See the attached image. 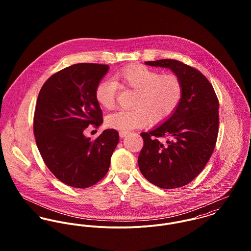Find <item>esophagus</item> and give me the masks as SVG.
<instances>
[{
    "label": "esophagus",
    "instance_id": "1",
    "mask_svg": "<svg viewBox=\"0 0 251 251\" xmlns=\"http://www.w3.org/2000/svg\"><path fill=\"white\" fill-rule=\"evenodd\" d=\"M119 134H120V137H121V138H124V137H126V136L127 135V132H123V131H121Z\"/></svg>",
    "mask_w": 251,
    "mask_h": 251
}]
</instances>
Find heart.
<instances>
[{"mask_svg":"<svg viewBox=\"0 0 251 251\" xmlns=\"http://www.w3.org/2000/svg\"><path fill=\"white\" fill-rule=\"evenodd\" d=\"M118 84L136 92L132 111H119L109 115L105 125L109 128L126 132L142 127L149 122L157 124L166 120L179 106L183 86L174 74H163L141 65H131L113 75V80L98 83L95 98L100 107L111 110L115 105Z\"/></svg>","mask_w":251,"mask_h":251,"instance_id":"1","label":"heart"}]
</instances>
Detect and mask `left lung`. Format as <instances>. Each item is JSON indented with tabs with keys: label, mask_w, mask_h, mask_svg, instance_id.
<instances>
[{
	"label": "left lung",
	"mask_w": 251,
	"mask_h": 251,
	"mask_svg": "<svg viewBox=\"0 0 251 251\" xmlns=\"http://www.w3.org/2000/svg\"><path fill=\"white\" fill-rule=\"evenodd\" d=\"M171 70L180 79L183 94L179 106L163 124L142 132L143 149L138 156L144 177L161 188L189 183L204 169L218 133V100L209 80L181 62L164 59L145 62ZM167 138L165 144L157 139Z\"/></svg>",
	"instance_id": "8db88e82"
}]
</instances>
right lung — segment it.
<instances>
[{"instance_id":"obj_1","label":"right lung","mask_w":251,"mask_h":251,"mask_svg":"<svg viewBox=\"0 0 251 251\" xmlns=\"http://www.w3.org/2000/svg\"><path fill=\"white\" fill-rule=\"evenodd\" d=\"M108 71L106 65H72L48 78L37 97V149L54 176L72 187L86 188L102 179L119 143L115 129L104 130L94 141L84 135L90 125L102 124L95 90Z\"/></svg>"}]
</instances>
